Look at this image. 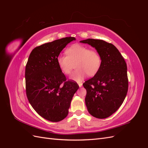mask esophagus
Listing matches in <instances>:
<instances>
[{
  "instance_id": "34e87169",
  "label": "esophagus",
  "mask_w": 148,
  "mask_h": 148,
  "mask_svg": "<svg viewBox=\"0 0 148 148\" xmlns=\"http://www.w3.org/2000/svg\"><path fill=\"white\" fill-rule=\"evenodd\" d=\"M78 85H79V87H82V85H83V84H82V83H78Z\"/></svg>"
}]
</instances>
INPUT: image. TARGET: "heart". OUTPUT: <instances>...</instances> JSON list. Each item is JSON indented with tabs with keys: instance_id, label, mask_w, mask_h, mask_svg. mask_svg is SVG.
Segmentation results:
<instances>
[{
	"instance_id": "b5f03b06",
	"label": "heart",
	"mask_w": 148,
	"mask_h": 148,
	"mask_svg": "<svg viewBox=\"0 0 148 148\" xmlns=\"http://www.w3.org/2000/svg\"><path fill=\"white\" fill-rule=\"evenodd\" d=\"M66 56L60 54L57 58V63L60 71L65 75L71 73L74 64L76 70L71 79L77 82L88 76L96 75L101 68V57L96 50L89 49L81 44H74L65 51Z\"/></svg>"
}]
</instances>
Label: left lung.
<instances>
[{"label": "left lung", "mask_w": 148, "mask_h": 148, "mask_svg": "<svg viewBox=\"0 0 148 148\" xmlns=\"http://www.w3.org/2000/svg\"><path fill=\"white\" fill-rule=\"evenodd\" d=\"M80 42L95 47L102 59L97 73L83 83L86 89L85 103L88 110L96 118H107L118 110L127 96V64L112 44L94 39Z\"/></svg>", "instance_id": "left-lung-1"}]
</instances>
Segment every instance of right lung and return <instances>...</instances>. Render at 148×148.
Instances as JSON below:
<instances>
[{
  "label": "right lung",
  "instance_id": "1",
  "mask_svg": "<svg viewBox=\"0 0 148 148\" xmlns=\"http://www.w3.org/2000/svg\"><path fill=\"white\" fill-rule=\"evenodd\" d=\"M76 39L66 37L35 47L25 68L26 92L29 102L42 117L53 122L64 119L79 86L67 81L57 63L65 46Z\"/></svg>",
  "mask_w": 148,
  "mask_h": 148
}]
</instances>
